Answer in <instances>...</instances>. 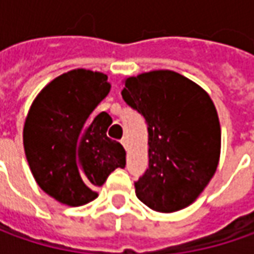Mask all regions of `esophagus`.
Returning a JSON list of instances; mask_svg holds the SVG:
<instances>
[{"instance_id": "34e87169", "label": "esophagus", "mask_w": 254, "mask_h": 254, "mask_svg": "<svg viewBox=\"0 0 254 254\" xmlns=\"http://www.w3.org/2000/svg\"><path fill=\"white\" fill-rule=\"evenodd\" d=\"M120 142L124 145V148H127V147H128V140H127V137H123L122 140H120Z\"/></svg>"}]
</instances>
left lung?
I'll return each mask as SVG.
<instances>
[{"instance_id":"obj_1","label":"left lung","mask_w":254,"mask_h":254,"mask_svg":"<svg viewBox=\"0 0 254 254\" xmlns=\"http://www.w3.org/2000/svg\"><path fill=\"white\" fill-rule=\"evenodd\" d=\"M122 96L148 130L150 164L134 182L137 198L157 212L190 205L219 162V119L208 93L177 72L154 70L127 77Z\"/></svg>"}]
</instances>
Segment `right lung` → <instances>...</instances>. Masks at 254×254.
I'll return each instance as SVG.
<instances>
[{"mask_svg":"<svg viewBox=\"0 0 254 254\" xmlns=\"http://www.w3.org/2000/svg\"><path fill=\"white\" fill-rule=\"evenodd\" d=\"M110 92L107 76L76 69L38 94L24 127L25 155L42 190L69 206L93 200L116 168L126 167L123 145L106 135L112 117L93 110Z\"/></svg>","mask_w":254,"mask_h":254,"instance_id":"add662e5","label":"right lung"}]
</instances>
